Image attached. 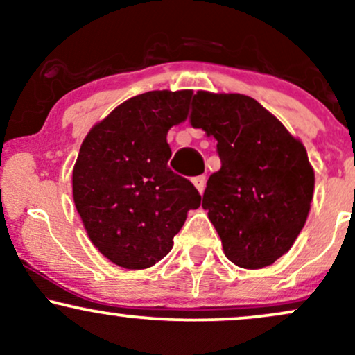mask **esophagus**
Segmentation results:
<instances>
[{"mask_svg":"<svg viewBox=\"0 0 355 355\" xmlns=\"http://www.w3.org/2000/svg\"><path fill=\"white\" fill-rule=\"evenodd\" d=\"M205 182H207V178L203 177V175H198V177L193 178V185L197 187V190L200 191V193L205 190Z\"/></svg>","mask_w":355,"mask_h":355,"instance_id":"1","label":"esophagus"}]
</instances>
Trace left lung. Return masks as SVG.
<instances>
[{
    "label": "left lung",
    "instance_id": "left-lung-1",
    "mask_svg": "<svg viewBox=\"0 0 355 355\" xmlns=\"http://www.w3.org/2000/svg\"><path fill=\"white\" fill-rule=\"evenodd\" d=\"M191 125L217 140L222 162L202 207L223 254L242 268H262L291 250L313 193L305 146L259 101L239 93L197 92Z\"/></svg>",
    "mask_w": 355,
    "mask_h": 355
}]
</instances>
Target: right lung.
<instances>
[{
  "label": "right lung",
  "instance_id": "obj_1",
  "mask_svg": "<svg viewBox=\"0 0 355 355\" xmlns=\"http://www.w3.org/2000/svg\"><path fill=\"white\" fill-rule=\"evenodd\" d=\"M191 89H157L123 101L85 137L73 200L89 240L115 266L148 268L172 250L202 197L168 168L166 133L189 115Z\"/></svg>",
  "mask_w": 355,
  "mask_h": 355
}]
</instances>
